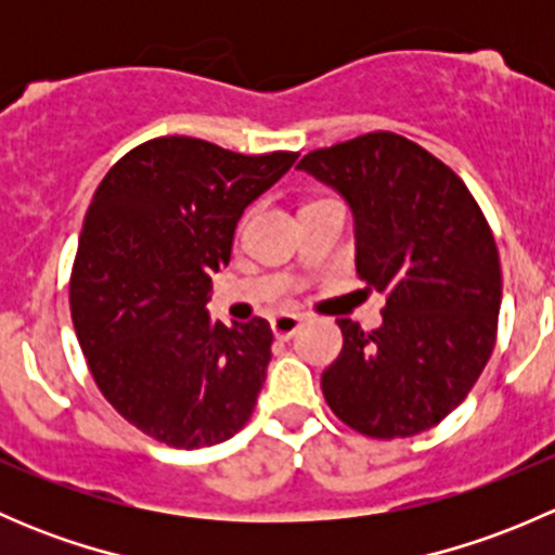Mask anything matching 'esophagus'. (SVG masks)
Returning a JSON list of instances; mask_svg holds the SVG:
<instances>
[{"instance_id":"obj_1","label":"esophagus","mask_w":555,"mask_h":555,"mask_svg":"<svg viewBox=\"0 0 555 555\" xmlns=\"http://www.w3.org/2000/svg\"><path fill=\"white\" fill-rule=\"evenodd\" d=\"M300 324H304V317H298V313H279L271 319V330L276 338H293Z\"/></svg>"}]
</instances>
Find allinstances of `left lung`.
I'll return each instance as SVG.
<instances>
[{
  "label": "left lung",
  "mask_w": 555,
  "mask_h": 555,
  "mask_svg": "<svg viewBox=\"0 0 555 555\" xmlns=\"http://www.w3.org/2000/svg\"><path fill=\"white\" fill-rule=\"evenodd\" d=\"M298 169L349 204L357 273L386 295L373 333L338 319L344 349L322 373L324 400L367 438L435 427L494 349L502 271L483 211L449 166L389 131L313 150Z\"/></svg>",
  "instance_id": "1"
}]
</instances>
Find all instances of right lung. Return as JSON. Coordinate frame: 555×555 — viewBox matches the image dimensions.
<instances>
[{"label":"right lung","instance_id":"obj_1","mask_svg":"<svg viewBox=\"0 0 555 555\" xmlns=\"http://www.w3.org/2000/svg\"><path fill=\"white\" fill-rule=\"evenodd\" d=\"M295 160L160 137L122 155L93 193L72 268V322L109 405L160 443H222L255 411L271 324L211 322L206 304L244 209Z\"/></svg>","mask_w":555,"mask_h":555}]
</instances>
